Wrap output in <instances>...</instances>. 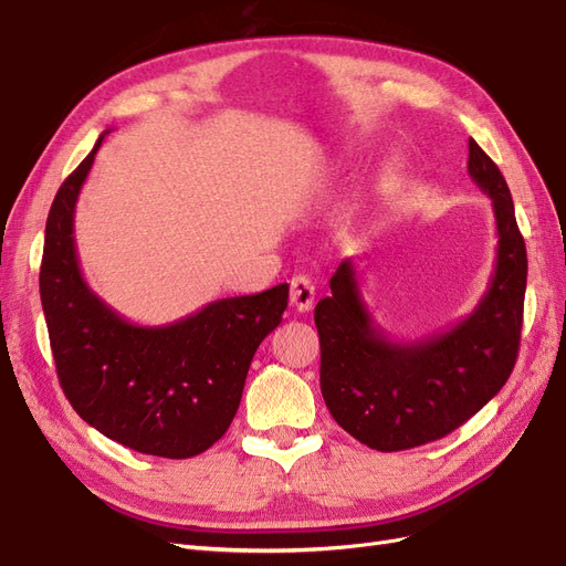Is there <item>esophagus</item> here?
<instances>
[{
    "mask_svg": "<svg viewBox=\"0 0 566 566\" xmlns=\"http://www.w3.org/2000/svg\"><path fill=\"white\" fill-rule=\"evenodd\" d=\"M290 304L297 312H310L314 304V283L306 276H295L290 281Z\"/></svg>",
    "mask_w": 566,
    "mask_h": 566,
    "instance_id": "1",
    "label": "esophagus"
}]
</instances>
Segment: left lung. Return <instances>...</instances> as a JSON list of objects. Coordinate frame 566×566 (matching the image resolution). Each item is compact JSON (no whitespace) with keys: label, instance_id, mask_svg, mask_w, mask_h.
<instances>
[{"label":"left lung","instance_id":"8db88e82","mask_svg":"<svg viewBox=\"0 0 566 566\" xmlns=\"http://www.w3.org/2000/svg\"><path fill=\"white\" fill-rule=\"evenodd\" d=\"M468 172L493 200L499 229L493 276L470 316L443 333L394 342L373 321L352 260L333 273V295L316 304L325 406L342 430L375 451H406L451 434L503 389L515 368L526 245L501 169L474 139Z\"/></svg>","mask_w":566,"mask_h":566}]
</instances>
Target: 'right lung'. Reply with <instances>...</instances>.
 I'll return each instance as SVG.
<instances>
[{
	"label": "right lung",
	"mask_w": 566,
	"mask_h": 566,
	"mask_svg": "<svg viewBox=\"0 0 566 566\" xmlns=\"http://www.w3.org/2000/svg\"><path fill=\"white\" fill-rule=\"evenodd\" d=\"M108 132L51 202L40 295L59 382L77 416L148 455L193 458L224 437L262 339L283 321L287 283L205 304L144 328L113 312L82 279L75 202Z\"/></svg>",
	"instance_id": "obj_1"
}]
</instances>
